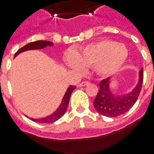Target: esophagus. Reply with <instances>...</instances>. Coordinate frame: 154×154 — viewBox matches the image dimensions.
<instances>
[{
    "label": "esophagus",
    "instance_id": "obj_1",
    "mask_svg": "<svg viewBox=\"0 0 154 154\" xmlns=\"http://www.w3.org/2000/svg\"><path fill=\"white\" fill-rule=\"evenodd\" d=\"M88 83H89V82H88V81H84V82H80V83L77 85V86H78V87H84V86H86V85H88Z\"/></svg>",
    "mask_w": 154,
    "mask_h": 154
}]
</instances>
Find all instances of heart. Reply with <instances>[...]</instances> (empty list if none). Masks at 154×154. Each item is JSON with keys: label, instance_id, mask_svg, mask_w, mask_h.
<instances>
[{"label": "heart", "instance_id": "1", "mask_svg": "<svg viewBox=\"0 0 154 154\" xmlns=\"http://www.w3.org/2000/svg\"><path fill=\"white\" fill-rule=\"evenodd\" d=\"M128 56L125 46L111 40H103L82 48L77 57L69 55L67 64L77 71L84 66H95L100 74L111 75L122 67Z\"/></svg>", "mask_w": 154, "mask_h": 154}]
</instances>
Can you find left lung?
Here are the masks:
<instances>
[{
    "instance_id": "1",
    "label": "left lung",
    "mask_w": 154,
    "mask_h": 154,
    "mask_svg": "<svg viewBox=\"0 0 154 154\" xmlns=\"http://www.w3.org/2000/svg\"><path fill=\"white\" fill-rule=\"evenodd\" d=\"M109 80L110 78L101 81L99 91L93 102V105L96 110L103 116L116 118L127 112L137 102L143 81V69L142 68L139 72V81L136 88L127 94L113 95L109 89Z\"/></svg>"
}]
</instances>
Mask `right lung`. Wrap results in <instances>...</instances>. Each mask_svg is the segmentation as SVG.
<instances>
[{"instance_id":"1","label":"right lung","mask_w":154,"mask_h":154,"mask_svg":"<svg viewBox=\"0 0 154 154\" xmlns=\"http://www.w3.org/2000/svg\"><path fill=\"white\" fill-rule=\"evenodd\" d=\"M52 47L53 43L51 42H48V41H36V42H33L31 43L26 44V46L20 48L18 51L15 53L14 57H16L17 55L20 54L21 52H23L25 51H28V50H34V49H42L44 47ZM76 88V86H70L69 88H67L65 95L62 98V103L60 104V106L57 108V110L54 112L50 116H47L46 118H40V119H34V118H31L32 121L36 122H42V123H51V122H56L57 120H58L59 118H61L65 114L66 108L68 106V103L70 101V97L72 92H73V90Z\"/></svg>"}]
</instances>
